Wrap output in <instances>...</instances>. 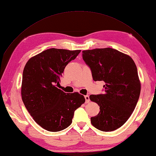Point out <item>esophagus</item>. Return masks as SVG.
Segmentation results:
<instances>
[{
    "mask_svg": "<svg viewBox=\"0 0 156 156\" xmlns=\"http://www.w3.org/2000/svg\"><path fill=\"white\" fill-rule=\"evenodd\" d=\"M85 101H86L87 103H88V102H89L90 100H89V95H85Z\"/></svg>",
    "mask_w": 156,
    "mask_h": 156,
    "instance_id": "34e87169",
    "label": "esophagus"
}]
</instances>
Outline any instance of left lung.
<instances>
[{
  "label": "left lung",
  "mask_w": 156,
  "mask_h": 156,
  "mask_svg": "<svg viewBox=\"0 0 156 156\" xmlns=\"http://www.w3.org/2000/svg\"><path fill=\"white\" fill-rule=\"evenodd\" d=\"M83 59L93 80L105 83L104 94L89 97L100 107L90 122L101 131L115 130L130 118L140 97L141 83L136 64L130 56L111 48L83 51Z\"/></svg>",
  "instance_id": "obj_1"
}]
</instances>
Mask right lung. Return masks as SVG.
<instances>
[{"label":"right lung","instance_id":"1","mask_svg":"<svg viewBox=\"0 0 156 156\" xmlns=\"http://www.w3.org/2000/svg\"><path fill=\"white\" fill-rule=\"evenodd\" d=\"M79 50L51 48L32 57L24 67L22 99L34 121L45 130L58 132L72 122L74 112L85 102L77 92L66 93L56 87L66 66Z\"/></svg>","mask_w":156,"mask_h":156}]
</instances>
